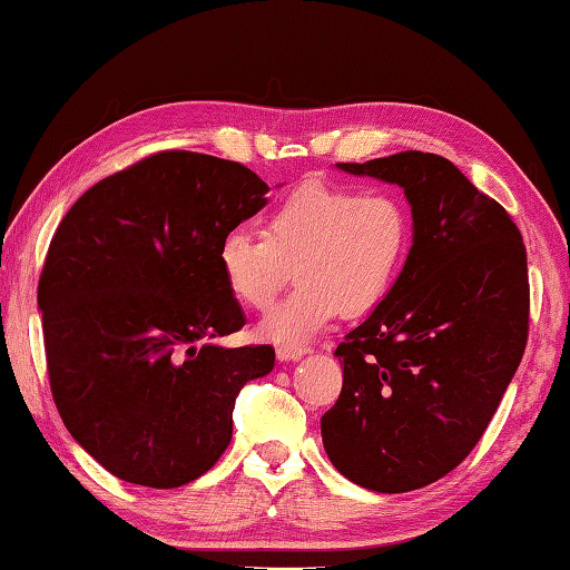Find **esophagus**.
<instances>
[{
    "instance_id": "34e87169",
    "label": "esophagus",
    "mask_w": 570,
    "mask_h": 570,
    "mask_svg": "<svg viewBox=\"0 0 570 570\" xmlns=\"http://www.w3.org/2000/svg\"><path fill=\"white\" fill-rule=\"evenodd\" d=\"M306 356V348H302V346H278V351H276V358L278 361H298V358H304Z\"/></svg>"
}]
</instances>
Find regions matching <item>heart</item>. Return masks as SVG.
Masks as SVG:
<instances>
[{
    "mask_svg": "<svg viewBox=\"0 0 570 570\" xmlns=\"http://www.w3.org/2000/svg\"><path fill=\"white\" fill-rule=\"evenodd\" d=\"M409 246L411 219L396 196L312 181L274 206L264 236L224 234L216 264L229 294L254 312L272 306L292 272L298 288L262 318L258 336L302 344L338 312L358 316L384 302Z\"/></svg>",
    "mask_w": 570,
    "mask_h": 570,
    "instance_id": "heart-1",
    "label": "heart"
}]
</instances>
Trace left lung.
Masks as SVG:
<instances>
[{"instance_id": "8db88e82", "label": "left lung", "mask_w": 570, "mask_h": 570, "mask_svg": "<svg viewBox=\"0 0 570 570\" xmlns=\"http://www.w3.org/2000/svg\"><path fill=\"white\" fill-rule=\"evenodd\" d=\"M336 167L401 186L413 234L384 302L336 348L344 386L321 439L348 481L406 493L469 456L521 364L525 246L503 206L439 154Z\"/></svg>"}]
</instances>
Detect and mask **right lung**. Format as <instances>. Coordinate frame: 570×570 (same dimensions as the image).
<instances>
[{"mask_svg":"<svg viewBox=\"0 0 570 570\" xmlns=\"http://www.w3.org/2000/svg\"><path fill=\"white\" fill-rule=\"evenodd\" d=\"M266 191L244 164L161 151L91 186L61 219L37 294L51 396L117 479H199L229 446L246 381L272 374V346L216 344L246 324L216 249Z\"/></svg>","mask_w":570,"mask_h":570,"instance_id":"add662e5","label":"right lung"}]
</instances>
